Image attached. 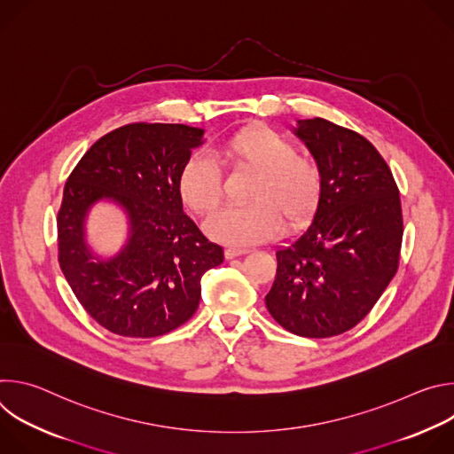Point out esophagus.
Here are the masks:
<instances>
[{"label":"esophagus","mask_w":454,"mask_h":454,"mask_svg":"<svg viewBox=\"0 0 454 454\" xmlns=\"http://www.w3.org/2000/svg\"><path fill=\"white\" fill-rule=\"evenodd\" d=\"M249 251H251L249 247H226L224 254H226V258H235V256L246 254V253H249Z\"/></svg>","instance_id":"esophagus-1"}]
</instances>
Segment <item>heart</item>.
Here are the masks:
<instances>
[{"label": "heart", "mask_w": 454, "mask_h": 454, "mask_svg": "<svg viewBox=\"0 0 454 454\" xmlns=\"http://www.w3.org/2000/svg\"><path fill=\"white\" fill-rule=\"evenodd\" d=\"M233 170L253 172L246 200L249 205L224 208L207 223V231L226 244H251L271 237L282 219L286 226L307 221L317 207L323 172L319 163L296 153L286 135L268 125H247L214 149ZM177 192L183 205L198 215L214 214L224 193L223 174L205 156H190L181 167Z\"/></svg>", "instance_id": "b5f03b06"}]
</instances>
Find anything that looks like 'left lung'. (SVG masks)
<instances>
[{"label": "left lung", "mask_w": 454, "mask_h": 454, "mask_svg": "<svg viewBox=\"0 0 454 454\" xmlns=\"http://www.w3.org/2000/svg\"><path fill=\"white\" fill-rule=\"evenodd\" d=\"M294 133L319 163L323 188L312 224L277 251L266 305L286 331L331 338L356 327L399 270L401 196L384 158L352 129L310 118Z\"/></svg>", "instance_id": "1"}]
</instances>
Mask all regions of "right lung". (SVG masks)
<instances>
[{"label": "right lung", "mask_w": 454, "mask_h": 454, "mask_svg": "<svg viewBox=\"0 0 454 454\" xmlns=\"http://www.w3.org/2000/svg\"><path fill=\"white\" fill-rule=\"evenodd\" d=\"M203 133L183 123H127L95 142L64 186L59 266L81 305L113 334L156 338L177 329L200 305L203 275L224 261L223 247L183 214L177 192ZM100 199L123 206L132 224L111 262H93L83 240L85 214Z\"/></svg>", "instance_id": "right-lung-1"}]
</instances>
